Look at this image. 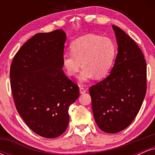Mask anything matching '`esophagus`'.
Here are the masks:
<instances>
[{
    "instance_id": "34e87169",
    "label": "esophagus",
    "mask_w": 155,
    "mask_h": 155,
    "mask_svg": "<svg viewBox=\"0 0 155 155\" xmlns=\"http://www.w3.org/2000/svg\"><path fill=\"white\" fill-rule=\"evenodd\" d=\"M86 91H87V90H85L84 88H83V87H80L79 88V92H80V93H81V94L85 93V92H86Z\"/></svg>"
}]
</instances>
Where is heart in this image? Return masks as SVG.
<instances>
[{
    "label": "heart",
    "mask_w": 155,
    "mask_h": 155,
    "mask_svg": "<svg viewBox=\"0 0 155 155\" xmlns=\"http://www.w3.org/2000/svg\"><path fill=\"white\" fill-rule=\"evenodd\" d=\"M70 48L71 53L63 55V68L69 76H75L82 66L79 76L81 83L88 81L93 76L96 79L104 77L113 63L117 49L111 39L94 34L76 39Z\"/></svg>",
    "instance_id": "1"
}]
</instances>
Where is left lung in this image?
Instances as JSON below:
<instances>
[{"instance_id": "obj_1", "label": "left lung", "mask_w": 155, "mask_h": 155, "mask_svg": "<svg viewBox=\"0 0 155 155\" xmlns=\"http://www.w3.org/2000/svg\"><path fill=\"white\" fill-rule=\"evenodd\" d=\"M118 53L106 79L89 89L95 120L101 130L117 133L132 123L147 92V63L136 42L112 25Z\"/></svg>"}]
</instances>
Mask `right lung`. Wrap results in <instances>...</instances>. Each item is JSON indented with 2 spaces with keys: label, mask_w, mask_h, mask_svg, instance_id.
<instances>
[{
  "label": "right lung",
  "mask_w": 155,
  "mask_h": 155,
  "mask_svg": "<svg viewBox=\"0 0 155 155\" xmlns=\"http://www.w3.org/2000/svg\"><path fill=\"white\" fill-rule=\"evenodd\" d=\"M66 34L63 30L35 34L15 54L11 65V87L19 115L33 132L54 138L65 132L69 106L79 87L63 71Z\"/></svg>",
  "instance_id": "right-lung-1"
}]
</instances>
